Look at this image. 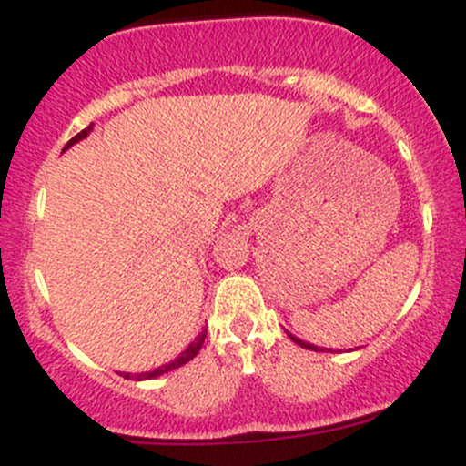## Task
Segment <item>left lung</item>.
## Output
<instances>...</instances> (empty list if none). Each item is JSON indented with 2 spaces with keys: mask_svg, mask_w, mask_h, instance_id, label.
I'll return each instance as SVG.
<instances>
[{
  "mask_svg": "<svg viewBox=\"0 0 466 466\" xmlns=\"http://www.w3.org/2000/svg\"><path fill=\"white\" fill-rule=\"evenodd\" d=\"M287 335L291 337V341H296L298 346H302V349H307V350H329V352H333V350H330V349H319V346H315V344H309V341H302L300 337L291 335V333H289V330H287Z\"/></svg>",
  "mask_w": 466,
  "mask_h": 466,
  "instance_id": "obj_1",
  "label": "left lung"
}]
</instances>
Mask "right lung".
<instances>
[{
    "label": "right lung",
    "instance_id": "add662e5",
    "mask_svg": "<svg viewBox=\"0 0 466 466\" xmlns=\"http://www.w3.org/2000/svg\"><path fill=\"white\" fill-rule=\"evenodd\" d=\"M92 129H94V125H89L87 129H83V131L78 133V136H74L72 140H69V142L66 144V148H69V147H72V144H76V142H80V140H85V137H87L89 133H92ZM66 148H63V151H66ZM203 339H206V329H203L201 333L197 335L195 339L190 341V344H188V349H186L184 352H181L179 357H175L173 361L164 363V366L155 368V370H151V372H140V374L120 372V374H122V377H125V379H136V381H147V379H155V377H159V374H164V372H170V370H175V368L184 366V363H188L190 360H195V357H197V352H199V349H201V346H203Z\"/></svg>",
    "mask_w": 466,
    "mask_h": 466
}]
</instances>
